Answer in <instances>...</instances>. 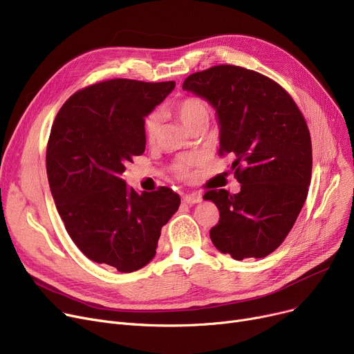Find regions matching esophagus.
Segmentation results:
<instances>
[{"mask_svg":"<svg viewBox=\"0 0 354 354\" xmlns=\"http://www.w3.org/2000/svg\"><path fill=\"white\" fill-rule=\"evenodd\" d=\"M182 199H183V202L189 203V205H194V203H198L202 201V196L199 194H187L182 196Z\"/></svg>","mask_w":354,"mask_h":354,"instance_id":"obj_1","label":"esophagus"}]
</instances>
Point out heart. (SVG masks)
<instances>
[{"label": "heart", "instance_id": "b5f03b06", "mask_svg": "<svg viewBox=\"0 0 354 354\" xmlns=\"http://www.w3.org/2000/svg\"><path fill=\"white\" fill-rule=\"evenodd\" d=\"M175 111L179 119L185 123L188 129H194L196 126H205L209 119L208 104L198 96H187L180 99L175 104ZM145 136L149 142H153L159 132V116L156 113H151L145 119ZM178 171L180 175H187V166L179 165Z\"/></svg>", "mask_w": 354, "mask_h": 354}]
</instances>
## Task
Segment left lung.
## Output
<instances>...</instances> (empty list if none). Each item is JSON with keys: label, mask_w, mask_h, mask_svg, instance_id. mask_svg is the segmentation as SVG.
<instances>
[{"label": "left lung", "mask_w": 354, "mask_h": 354, "mask_svg": "<svg viewBox=\"0 0 354 354\" xmlns=\"http://www.w3.org/2000/svg\"><path fill=\"white\" fill-rule=\"evenodd\" d=\"M183 90L207 99L221 124L219 156L231 155L241 192L211 189L219 209L214 245L234 259L264 258L283 244L299 216L311 179L306 119L288 91L264 74L219 64L191 74Z\"/></svg>", "instance_id": "8db88e82"}]
</instances>
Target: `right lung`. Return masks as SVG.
I'll use <instances>...</instances> for the list:
<instances>
[{
    "label": "right lung",
    "instance_id": "1",
    "mask_svg": "<svg viewBox=\"0 0 354 354\" xmlns=\"http://www.w3.org/2000/svg\"><path fill=\"white\" fill-rule=\"evenodd\" d=\"M174 87L103 80L68 97L51 126L46 167L64 227L88 259L120 272L151 261L162 227L179 208L171 188L138 194L122 179L124 165L145 152V118Z\"/></svg>",
    "mask_w": 354,
    "mask_h": 354
}]
</instances>
